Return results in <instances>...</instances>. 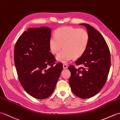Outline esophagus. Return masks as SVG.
Instances as JSON below:
<instances>
[{
	"mask_svg": "<svg viewBox=\"0 0 120 120\" xmlns=\"http://www.w3.org/2000/svg\"><path fill=\"white\" fill-rule=\"evenodd\" d=\"M68 66L67 64H63V68H68Z\"/></svg>",
	"mask_w": 120,
	"mask_h": 120,
	"instance_id": "34e87169",
	"label": "esophagus"
}]
</instances>
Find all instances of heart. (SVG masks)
Returning <instances> with one entry per match:
<instances>
[{
    "label": "heart",
    "mask_w": 120,
    "mask_h": 120,
    "mask_svg": "<svg viewBox=\"0 0 120 120\" xmlns=\"http://www.w3.org/2000/svg\"><path fill=\"white\" fill-rule=\"evenodd\" d=\"M89 42L88 32L84 29L64 27L56 30L50 37L49 46L51 52L57 54L63 45V49L57 56V60L67 63L74 57H80L85 52Z\"/></svg>",
    "instance_id": "1"
}]
</instances>
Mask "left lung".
Returning <instances> with one entry per match:
<instances>
[{
  "label": "left lung",
  "instance_id": "1",
  "mask_svg": "<svg viewBox=\"0 0 120 120\" xmlns=\"http://www.w3.org/2000/svg\"><path fill=\"white\" fill-rule=\"evenodd\" d=\"M88 46L82 56L76 61L78 69L70 65L69 83L73 93L78 98H89L98 93L105 85L111 65L110 53L105 40L100 33L87 24Z\"/></svg>",
  "mask_w": 120,
  "mask_h": 120
}]
</instances>
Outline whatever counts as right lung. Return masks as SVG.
I'll return each mask as SVG.
<instances>
[{
  "mask_svg": "<svg viewBox=\"0 0 120 120\" xmlns=\"http://www.w3.org/2000/svg\"><path fill=\"white\" fill-rule=\"evenodd\" d=\"M51 32L47 27L30 28L19 37L14 47L20 83L29 95L40 99L52 93L63 69L62 63L55 64L56 59L50 52Z\"/></svg>",
  "mask_w": 120,
  "mask_h": 120,
  "instance_id": "right-lung-1",
  "label": "right lung"
}]
</instances>
